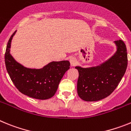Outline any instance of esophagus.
<instances>
[{"label":"esophagus","instance_id":"34e87169","mask_svg":"<svg viewBox=\"0 0 131 131\" xmlns=\"http://www.w3.org/2000/svg\"><path fill=\"white\" fill-rule=\"evenodd\" d=\"M69 62H70V64H71V66H74L77 63V60L75 58L71 57V58L69 59Z\"/></svg>","mask_w":131,"mask_h":131}]
</instances>
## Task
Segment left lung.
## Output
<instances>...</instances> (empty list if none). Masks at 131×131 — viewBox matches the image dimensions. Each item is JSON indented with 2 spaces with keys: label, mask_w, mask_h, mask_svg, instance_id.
I'll return each mask as SVG.
<instances>
[{
  "label": "left lung",
  "mask_w": 131,
  "mask_h": 131,
  "mask_svg": "<svg viewBox=\"0 0 131 131\" xmlns=\"http://www.w3.org/2000/svg\"><path fill=\"white\" fill-rule=\"evenodd\" d=\"M117 50L99 66L91 68L76 66L79 71L77 93L86 102L98 101L110 96L124 75L127 67V51L122 40L114 41Z\"/></svg>",
  "instance_id": "1"
}]
</instances>
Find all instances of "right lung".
I'll use <instances>...</instances> for the list:
<instances>
[{
    "instance_id": "right-lung-1",
    "label": "right lung",
    "mask_w": 131,
    "mask_h": 131,
    "mask_svg": "<svg viewBox=\"0 0 131 131\" xmlns=\"http://www.w3.org/2000/svg\"><path fill=\"white\" fill-rule=\"evenodd\" d=\"M12 35L7 44L5 65L9 76L20 92L31 98L47 100L55 94L59 83L65 73L69 69L68 60L51 62L40 69H31L18 63L10 54Z\"/></svg>"
}]
</instances>
